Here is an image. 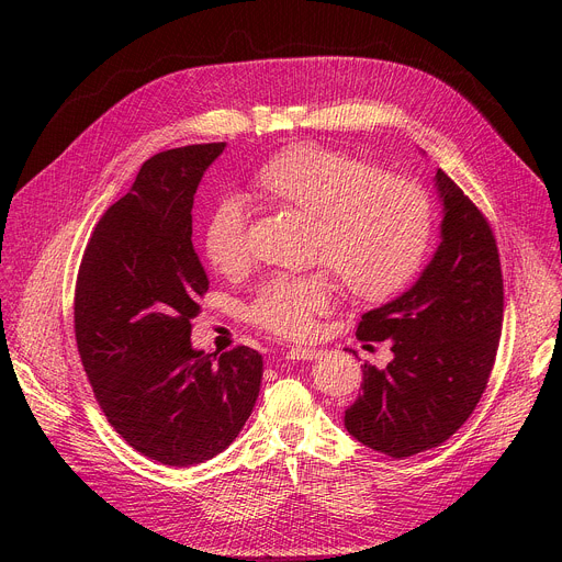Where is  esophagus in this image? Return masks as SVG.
<instances>
[{"label": "esophagus", "mask_w": 562, "mask_h": 562, "mask_svg": "<svg viewBox=\"0 0 562 562\" xmlns=\"http://www.w3.org/2000/svg\"><path fill=\"white\" fill-rule=\"evenodd\" d=\"M319 356V351L317 349H311V347H291L289 351H286V358L289 360H313V358H317Z\"/></svg>", "instance_id": "obj_1"}]
</instances>
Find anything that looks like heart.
<instances>
[{
	"label": "heart",
	"instance_id": "obj_1",
	"mask_svg": "<svg viewBox=\"0 0 562 562\" xmlns=\"http://www.w3.org/2000/svg\"><path fill=\"white\" fill-rule=\"evenodd\" d=\"M256 193L271 206L311 220L308 260L338 276L347 295L382 302L403 291L423 269L436 226L431 195L414 180L393 178L371 159L295 144L273 155L254 176ZM204 254L211 267L239 276L251 267L247 206L231 195L209 217ZM336 284L326 269L278 276L249 306L251 323L278 338L315 334L331 311Z\"/></svg>",
	"mask_w": 562,
	"mask_h": 562
}]
</instances>
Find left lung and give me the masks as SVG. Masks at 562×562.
Wrapping results in <instances>:
<instances>
[{"label": "left lung", "instance_id": "1", "mask_svg": "<svg viewBox=\"0 0 562 562\" xmlns=\"http://www.w3.org/2000/svg\"><path fill=\"white\" fill-rule=\"evenodd\" d=\"M442 243L420 280L362 315L356 338L391 342L393 360L364 364L347 431L391 458L449 440L483 397L503 331L505 286L494 231L469 195L438 169ZM367 349H373L367 345Z\"/></svg>", "mask_w": 562, "mask_h": 562}]
</instances>
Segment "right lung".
Returning <instances> with one entry per match:
<instances>
[{"instance_id":"right-lung-1","label":"right lung","mask_w":562,"mask_h":562,"mask_svg":"<svg viewBox=\"0 0 562 562\" xmlns=\"http://www.w3.org/2000/svg\"><path fill=\"white\" fill-rule=\"evenodd\" d=\"M224 142L153 155L100 217L75 282V342L111 427L142 456L189 467L249 420L262 356L191 347L209 278L193 249V195Z\"/></svg>"}]
</instances>
